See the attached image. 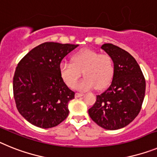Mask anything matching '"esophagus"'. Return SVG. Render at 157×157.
<instances>
[{"label":"esophagus","mask_w":157,"mask_h":157,"mask_svg":"<svg viewBox=\"0 0 157 157\" xmlns=\"http://www.w3.org/2000/svg\"><path fill=\"white\" fill-rule=\"evenodd\" d=\"M83 95H84V94L83 93H79V92H77V93L75 94V97L79 98V97H81V96H83Z\"/></svg>","instance_id":"esophagus-1"}]
</instances>
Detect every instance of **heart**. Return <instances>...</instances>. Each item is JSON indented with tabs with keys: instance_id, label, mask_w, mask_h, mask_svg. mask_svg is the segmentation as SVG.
Wrapping results in <instances>:
<instances>
[{
	"instance_id": "1",
	"label": "heart",
	"mask_w": 157,
	"mask_h": 157,
	"mask_svg": "<svg viewBox=\"0 0 157 157\" xmlns=\"http://www.w3.org/2000/svg\"><path fill=\"white\" fill-rule=\"evenodd\" d=\"M59 71L64 82L69 88H74L83 72L85 77L77 84L79 90L85 91L94 87L102 89L112 80L114 61L110 54L84 49L73 56L72 63L62 62L60 64Z\"/></svg>"
}]
</instances>
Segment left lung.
<instances>
[{
  "label": "left lung",
  "instance_id": "left-lung-1",
  "mask_svg": "<svg viewBox=\"0 0 157 157\" xmlns=\"http://www.w3.org/2000/svg\"><path fill=\"white\" fill-rule=\"evenodd\" d=\"M101 48L114 58V73L111 85L96 95L88 114L99 126L114 130L129 125L138 115L145 93V79L135 58L127 51L111 43H105Z\"/></svg>",
  "mask_w": 157,
  "mask_h": 157
}]
</instances>
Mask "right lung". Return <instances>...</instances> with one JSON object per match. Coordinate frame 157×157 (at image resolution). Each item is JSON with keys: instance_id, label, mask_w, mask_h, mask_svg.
Returning <instances> with one entry per match:
<instances>
[{"instance_id": "obj_1", "label": "right lung", "mask_w": 157, "mask_h": 157, "mask_svg": "<svg viewBox=\"0 0 157 157\" xmlns=\"http://www.w3.org/2000/svg\"><path fill=\"white\" fill-rule=\"evenodd\" d=\"M77 46L46 42L19 62L13 77L14 99L20 114L34 126L54 127L69 115L68 103L75 92L64 82L59 65Z\"/></svg>"}]
</instances>
